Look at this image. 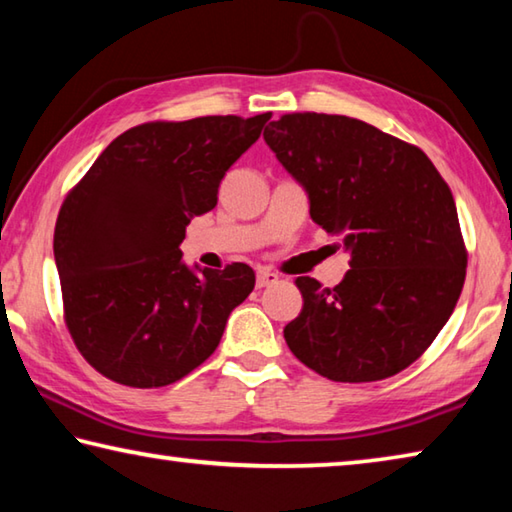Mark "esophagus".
Returning <instances> with one entry per match:
<instances>
[{
  "instance_id": "34e87169",
  "label": "esophagus",
  "mask_w": 512,
  "mask_h": 512,
  "mask_svg": "<svg viewBox=\"0 0 512 512\" xmlns=\"http://www.w3.org/2000/svg\"><path fill=\"white\" fill-rule=\"evenodd\" d=\"M277 280H280V277L271 271H257V289L271 287V284H277Z\"/></svg>"
}]
</instances>
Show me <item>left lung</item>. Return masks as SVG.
<instances>
[{
    "label": "left lung",
    "instance_id": "1",
    "mask_svg": "<svg viewBox=\"0 0 512 512\" xmlns=\"http://www.w3.org/2000/svg\"><path fill=\"white\" fill-rule=\"evenodd\" d=\"M264 140L305 187L309 214L341 237L350 271L334 289L298 277L289 350L332 381L393 377L452 316L467 253L456 203L433 162L361 119L291 112Z\"/></svg>",
    "mask_w": 512,
    "mask_h": 512
}]
</instances>
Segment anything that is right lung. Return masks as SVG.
<instances>
[{"mask_svg": "<svg viewBox=\"0 0 512 512\" xmlns=\"http://www.w3.org/2000/svg\"><path fill=\"white\" fill-rule=\"evenodd\" d=\"M271 112L241 119L153 121L121 133L60 207L54 257L65 323L103 377L133 388L183 379L219 345L232 309L255 287L248 264L187 266L194 216Z\"/></svg>", "mask_w": 512, "mask_h": 512, "instance_id": "right-lung-1", "label": "right lung"}]
</instances>
